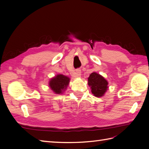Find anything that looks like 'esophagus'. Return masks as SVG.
I'll return each mask as SVG.
<instances>
[{"mask_svg":"<svg viewBox=\"0 0 149 149\" xmlns=\"http://www.w3.org/2000/svg\"><path fill=\"white\" fill-rule=\"evenodd\" d=\"M72 76H73L75 78L79 77L81 75V70L80 69H77L76 70H75L72 73Z\"/></svg>","mask_w":149,"mask_h":149,"instance_id":"34e87169","label":"esophagus"}]
</instances>
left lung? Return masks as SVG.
Wrapping results in <instances>:
<instances>
[{
    "label": "left lung",
    "mask_w": 149,
    "mask_h": 149,
    "mask_svg": "<svg viewBox=\"0 0 149 149\" xmlns=\"http://www.w3.org/2000/svg\"><path fill=\"white\" fill-rule=\"evenodd\" d=\"M88 85L91 87V93L97 97H102L108 88V83L102 75L93 72L88 78Z\"/></svg>",
    "instance_id": "left-lung-1"
}]
</instances>
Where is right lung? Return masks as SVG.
<instances>
[{
  "mask_svg": "<svg viewBox=\"0 0 149 149\" xmlns=\"http://www.w3.org/2000/svg\"><path fill=\"white\" fill-rule=\"evenodd\" d=\"M70 83V78L62 74H58L49 81V87L56 94H61Z\"/></svg>",
  "mask_w": 149,
  "mask_h": 149,
  "instance_id": "obj_1",
  "label": "right lung"
}]
</instances>
